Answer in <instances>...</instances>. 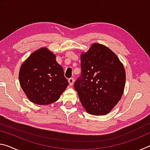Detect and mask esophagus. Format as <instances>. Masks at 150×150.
Returning <instances> with one entry per match:
<instances>
[{
    "label": "esophagus",
    "mask_w": 150,
    "mask_h": 150,
    "mask_svg": "<svg viewBox=\"0 0 150 150\" xmlns=\"http://www.w3.org/2000/svg\"><path fill=\"white\" fill-rule=\"evenodd\" d=\"M68 82H69L71 86H72L73 85V83H74V79H73V78H69V80H68Z\"/></svg>",
    "instance_id": "obj_1"
}]
</instances>
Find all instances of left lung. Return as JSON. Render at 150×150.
Wrapping results in <instances>:
<instances>
[{"label": "left lung", "instance_id": "left-lung-1", "mask_svg": "<svg viewBox=\"0 0 150 150\" xmlns=\"http://www.w3.org/2000/svg\"><path fill=\"white\" fill-rule=\"evenodd\" d=\"M81 75L74 84L83 107L90 115L110 112L120 100L126 82L124 65L105 45L94 43L81 54Z\"/></svg>", "mask_w": 150, "mask_h": 150}]
</instances>
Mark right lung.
Instances as JSON below:
<instances>
[{
    "mask_svg": "<svg viewBox=\"0 0 150 150\" xmlns=\"http://www.w3.org/2000/svg\"><path fill=\"white\" fill-rule=\"evenodd\" d=\"M55 58L46 47H42L33 52L20 67V86L33 103L45 105L55 102L69 85Z\"/></svg>",
    "mask_w": 150,
    "mask_h": 150,
    "instance_id": "obj_1",
    "label": "right lung"
}]
</instances>
